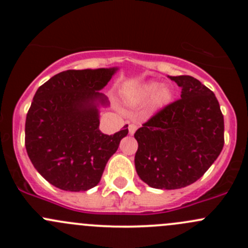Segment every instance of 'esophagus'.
<instances>
[{
	"label": "esophagus",
	"mask_w": 248,
	"mask_h": 248,
	"mask_svg": "<svg viewBox=\"0 0 248 248\" xmlns=\"http://www.w3.org/2000/svg\"><path fill=\"white\" fill-rule=\"evenodd\" d=\"M137 128H138V124H129V126H128L129 134H134V133H136Z\"/></svg>",
	"instance_id": "obj_1"
}]
</instances>
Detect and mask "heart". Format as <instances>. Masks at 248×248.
Returning a JSON list of instances; mask_svg holds the SVG:
<instances>
[{
    "label": "heart",
    "instance_id": "1",
    "mask_svg": "<svg viewBox=\"0 0 248 248\" xmlns=\"http://www.w3.org/2000/svg\"><path fill=\"white\" fill-rule=\"evenodd\" d=\"M158 89V84L156 82H152V84L146 85L144 87V96L150 97L155 93ZM171 99V92L168 87H162L158 92H157L156 97H155V104L157 107H163L166 104H168Z\"/></svg>",
    "mask_w": 248,
    "mask_h": 248
}]
</instances>
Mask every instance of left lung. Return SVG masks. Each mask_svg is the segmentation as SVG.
Returning a JSON list of instances; mask_svg holds the SVG:
<instances>
[{
	"label": "left lung",
	"mask_w": 248,
	"mask_h": 248,
	"mask_svg": "<svg viewBox=\"0 0 248 248\" xmlns=\"http://www.w3.org/2000/svg\"><path fill=\"white\" fill-rule=\"evenodd\" d=\"M181 98L152 115L134 133L136 169L150 187L177 189L201 179L221 154L224 120L216 96L191 76L170 77Z\"/></svg>",
	"instance_id": "left-lung-1"
}]
</instances>
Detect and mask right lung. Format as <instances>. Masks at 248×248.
Instances as JSON below:
<instances>
[{"label": "right lung", "mask_w": 248, "mask_h": 248, "mask_svg": "<svg viewBox=\"0 0 248 248\" xmlns=\"http://www.w3.org/2000/svg\"><path fill=\"white\" fill-rule=\"evenodd\" d=\"M115 68L61 72L37 90L25 124V146L37 171L63 191H87L101 181L128 124L108 136L99 129L94 102Z\"/></svg>", "instance_id": "add662e5"}]
</instances>
